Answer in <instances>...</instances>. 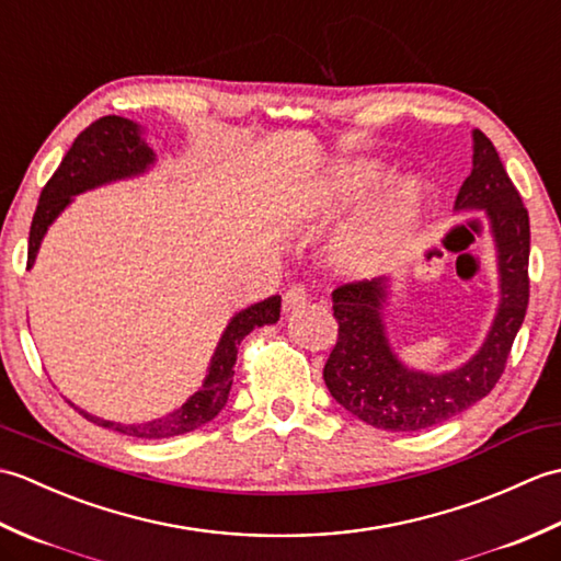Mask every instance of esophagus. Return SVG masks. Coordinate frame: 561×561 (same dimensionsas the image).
<instances>
[{"mask_svg":"<svg viewBox=\"0 0 561 561\" xmlns=\"http://www.w3.org/2000/svg\"><path fill=\"white\" fill-rule=\"evenodd\" d=\"M308 301V291L301 284H294L287 291H284V311H296Z\"/></svg>","mask_w":561,"mask_h":561,"instance_id":"1","label":"esophagus"}]
</instances>
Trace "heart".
Wrapping results in <instances>:
<instances>
[{"label": "heart", "instance_id": "1", "mask_svg": "<svg viewBox=\"0 0 561 561\" xmlns=\"http://www.w3.org/2000/svg\"><path fill=\"white\" fill-rule=\"evenodd\" d=\"M383 183V171L376 169V165L368 163H352L342 165V169L313 190L308 195L299 209H296V217L299 219H318L328 217V214L344 209L354 205L356 199L371 193L374 187ZM422 202V190L416 183H400L388 190H380V193L371 199L368 205L364 221L356 226V229L347 236L344 241V253L347 255H364L371 248H378L386 243L388 238L400 231L404 224H408L416 209H420Z\"/></svg>", "mask_w": 561, "mask_h": 561}]
</instances>
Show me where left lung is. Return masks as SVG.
<instances>
[{"label":"left lung","mask_w":561,"mask_h":561,"mask_svg":"<svg viewBox=\"0 0 561 561\" xmlns=\"http://www.w3.org/2000/svg\"><path fill=\"white\" fill-rule=\"evenodd\" d=\"M456 209H484L499 260L502 301L480 352L456 371L424 374L404 366L390 350L380 308L388 296L386 277L342 284L332 291L337 344L323 378L344 410L386 432H422L472 408L502 378L523 325L530 296V219L516 185L484 133H472V173L465 178Z\"/></svg>","instance_id":"8db88e82"}]
</instances>
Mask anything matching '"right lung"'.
Segmentation results:
<instances>
[{"label": "right lung", "mask_w": 561, "mask_h": 561, "mask_svg": "<svg viewBox=\"0 0 561 561\" xmlns=\"http://www.w3.org/2000/svg\"><path fill=\"white\" fill-rule=\"evenodd\" d=\"M153 161H157V153L141 139L139 125L127 121V117L105 115L83 129L41 193L28 236V270L33 267L35 255H38L47 226L59 217V211L69 205L71 197L83 193V190L141 175ZM279 308V296H270V299L248 306L245 311L236 313L231 323L226 325L217 344V352L211 356L205 383H202V388L185 404H181L171 414L161 416V420H151L145 424H121L101 420V416L83 412L75 408V404L71 408L79 410V414L87 416L93 424L135 438H171L195 432L202 424L211 422L224 410L226 400H229L238 344L255 328L277 323Z\"/></svg>", "instance_id": "1"}]
</instances>
